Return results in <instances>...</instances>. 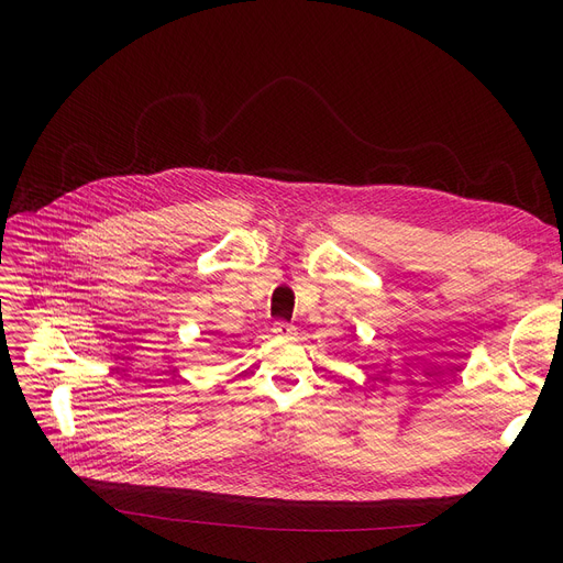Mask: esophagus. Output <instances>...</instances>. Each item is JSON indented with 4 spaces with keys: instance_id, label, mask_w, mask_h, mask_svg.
I'll return each mask as SVG.
<instances>
[{
    "instance_id": "34e87169",
    "label": "esophagus",
    "mask_w": 563,
    "mask_h": 563,
    "mask_svg": "<svg viewBox=\"0 0 563 563\" xmlns=\"http://www.w3.org/2000/svg\"><path fill=\"white\" fill-rule=\"evenodd\" d=\"M272 331H274L276 335H280V338H291L294 331H297V329H294L291 323H287V321H276Z\"/></svg>"
}]
</instances>
